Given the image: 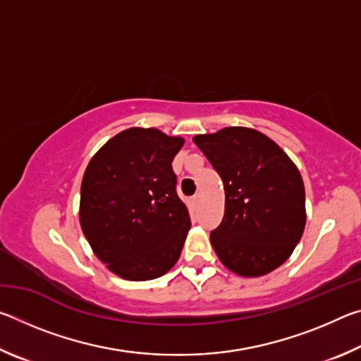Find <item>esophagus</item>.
<instances>
[{"instance_id": "34e87169", "label": "esophagus", "mask_w": 361, "mask_h": 361, "mask_svg": "<svg viewBox=\"0 0 361 361\" xmlns=\"http://www.w3.org/2000/svg\"><path fill=\"white\" fill-rule=\"evenodd\" d=\"M199 202H200V194H195L194 197H192V204H194V205H197Z\"/></svg>"}]
</instances>
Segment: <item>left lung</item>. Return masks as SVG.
I'll return each instance as SVG.
<instances>
[{
    "label": "left lung",
    "instance_id": "left-lung-1",
    "mask_svg": "<svg viewBox=\"0 0 361 361\" xmlns=\"http://www.w3.org/2000/svg\"><path fill=\"white\" fill-rule=\"evenodd\" d=\"M192 140L224 183V216L210 232L219 261L242 277H261L282 266L305 226L298 167L276 142L248 127Z\"/></svg>",
    "mask_w": 361,
    "mask_h": 361
}]
</instances>
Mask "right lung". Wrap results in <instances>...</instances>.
Masks as SVG:
<instances>
[{
	"label": "right lung",
	"mask_w": 361,
	"mask_h": 361,
	"mask_svg": "<svg viewBox=\"0 0 361 361\" xmlns=\"http://www.w3.org/2000/svg\"><path fill=\"white\" fill-rule=\"evenodd\" d=\"M183 145L181 137L132 127L90 159L79 221L97 258L116 276L152 280L178 261L191 228L172 169Z\"/></svg>",
	"instance_id": "right-lung-1"
}]
</instances>
